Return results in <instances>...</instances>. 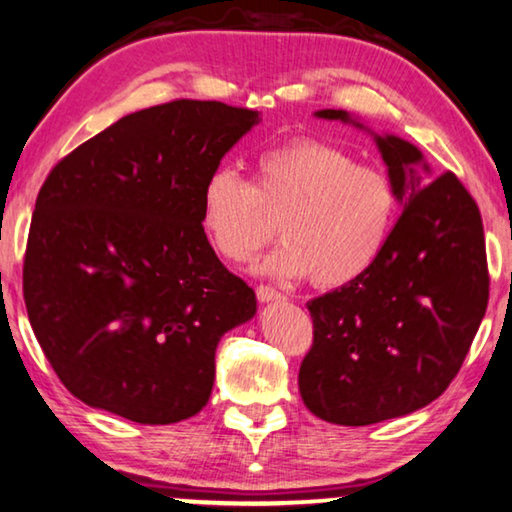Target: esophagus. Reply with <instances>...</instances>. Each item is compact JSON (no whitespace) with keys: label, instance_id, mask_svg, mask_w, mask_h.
I'll return each instance as SVG.
<instances>
[{"label":"esophagus","instance_id":"obj_1","mask_svg":"<svg viewBox=\"0 0 512 512\" xmlns=\"http://www.w3.org/2000/svg\"><path fill=\"white\" fill-rule=\"evenodd\" d=\"M255 294H257V299L262 301V303L282 301V299H285V294H280L278 289L271 287V285H257V287H255Z\"/></svg>","mask_w":512,"mask_h":512}]
</instances>
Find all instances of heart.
<instances>
[{"label": "heart", "mask_w": 512, "mask_h": 512, "mask_svg": "<svg viewBox=\"0 0 512 512\" xmlns=\"http://www.w3.org/2000/svg\"><path fill=\"white\" fill-rule=\"evenodd\" d=\"M255 167V186L232 165L213 167L202 183V230L225 259L253 257L273 234L271 216L282 234L262 262L271 276L340 287L384 253L400 211L391 174L317 137L264 149Z\"/></svg>", "instance_id": "b5f03b06"}]
</instances>
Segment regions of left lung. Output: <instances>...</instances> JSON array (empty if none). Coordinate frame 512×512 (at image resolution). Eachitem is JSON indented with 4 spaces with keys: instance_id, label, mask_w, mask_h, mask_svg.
Here are the masks:
<instances>
[{
    "instance_id": "8db88e82",
    "label": "left lung",
    "mask_w": 512,
    "mask_h": 512,
    "mask_svg": "<svg viewBox=\"0 0 512 512\" xmlns=\"http://www.w3.org/2000/svg\"><path fill=\"white\" fill-rule=\"evenodd\" d=\"M317 117L352 121L345 110ZM375 140L402 216L363 276L308 301L312 347L299 391L312 414L335 425L381 423L437 400L460 372L490 299L483 220L469 190L453 172L425 183L414 144Z\"/></svg>"
}]
</instances>
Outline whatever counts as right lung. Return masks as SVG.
Returning a JSON list of instances; mask_svg holds the SVG:
<instances>
[{"label": "right lung", "mask_w": 512, "mask_h": 512, "mask_svg": "<svg viewBox=\"0 0 512 512\" xmlns=\"http://www.w3.org/2000/svg\"><path fill=\"white\" fill-rule=\"evenodd\" d=\"M259 121L218 101L126 114L52 167L22 294L52 370L89 407L170 425L209 402L216 347L255 315L200 223L202 183Z\"/></svg>", "instance_id": "right-lung-1"}]
</instances>
